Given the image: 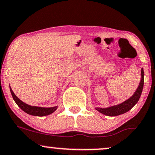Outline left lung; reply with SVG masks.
Returning a JSON list of instances; mask_svg holds the SVG:
<instances>
[{
  "instance_id": "left-lung-1",
  "label": "left lung",
  "mask_w": 155,
  "mask_h": 155,
  "mask_svg": "<svg viewBox=\"0 0 155 155\" xmlns=\"http://www.w3.org/2000/svg\"><path fill=\"white\" fill-rule=\"evenodd\" d=\"M141 81L139 83V85L138 87L137 91L134 92L133 96L131 97L129 99H128L127 100H126L123 103L119 104L118 105H114L107 108L97 107V110H98L100 113H102V114L108 115V116H117V115L124 114V113L130 110L137 103V102L139 101L141 92H142L143 87V76H144V73H143V68H141Z\"/></svg>"
}]
</instances>
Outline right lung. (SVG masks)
<instances>
[{
	"label": "right lung",
	"instance_id": "obj_1",
	"mask_svg": "<svg viewBox=\"0 0 155 155\" xmlns=\"http://www.w3.org/2000/svg\"><path fill=\"white\" fill-rule=\"evenodd\" d=\"M10 91L12 93V95L13 97V99L14 100L15 102L17 104V105L22 110L27 113V114H29L31 115H35V116H45V115H50L55 112L57 109V106L53 107H36V106H31L27 105V104L24 103L20 100L16 94H14V92L12 91V88L10 87Z\"/></svg>",
	"mask_w": 155,
	"mask_h": 155
}]
</instances>
